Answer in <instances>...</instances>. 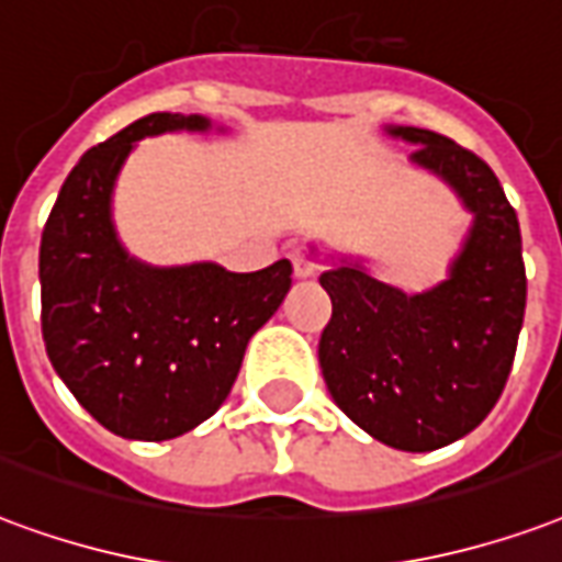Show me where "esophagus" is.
Here are the masks:
<instances>
[{
  "label": "esophagus",
  "instance_id": "34e87169",
  "mask_svg": "<svg viewBox=\"0 0 562 562\" xmlns=\"http://www.w3.org/2000/svg\"><path fill=\"white\" fill-rule=\"evenodd\" d=\"M289 259H292L294 277H297V280H306V277H313V273H315V261L310 259L306 252H301V249H294Z\"/></svg>",
  "mask_w": 562,
  "mask_h": 562
}]
</instances>
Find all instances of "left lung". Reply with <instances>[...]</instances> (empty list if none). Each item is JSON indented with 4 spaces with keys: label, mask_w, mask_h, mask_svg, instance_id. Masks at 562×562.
<instances>
[{
    "label": "left lung",
    "mask_w": 562,
    "mask_h": 562,
    "mask_svg": "<svg viewBox=\"0 0 562 562\" xmlns=\"http://www.w3.org/2000/svg\"><path fill=\"white\" fill-rule=\"evenodd\" d=\"M386 133L417 145L411 164L447 181L473 226L429 292L405 294L351 259L324 270L334 315L318 363L345 417L386 447L431 452L476 429L506 386L527 303L521 228L476 154L423 127Z\"/></svg>",
    "instance_id": "8db88e82"
}]
</instances>
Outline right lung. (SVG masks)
Masks as SVG:
<instances>
[{
    "label": "right lung",
    "mask_w": 562,
    "mask_h": 562,
    "mask_svg": "<svg viewBox=\"0 0 562 562\" xmlns=\"http://www.w3.org/2000/svg\"><path fill=\"white\" fill-rule=\"evenodd\" d=\"M202 115L151 112L82 154L41 235V330L82 408L112 435L169 440L226 402L247 342L292 289V261L232 273L214 261L151 268L112 226V187L133 145L207 131Z\"/></svg>",
    "instance_id": "1"
}]
</instances>
